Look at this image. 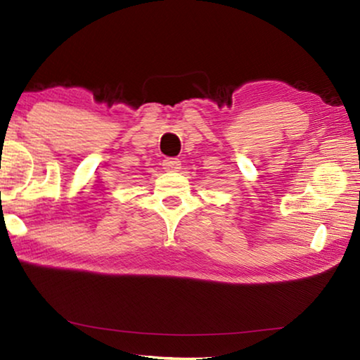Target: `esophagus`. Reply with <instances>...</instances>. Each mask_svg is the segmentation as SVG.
<instances>
[{"label":"esophagus","mask_w":360,"mask_h":360,"mask_svg":"<svg viewBox=\"0 0 360 360\" xmlns=\"http://www.w3.org/2000/svg\"><path fill=\"white\" fill-rule=\"evenodd\" d=\"M163 169H167V172H178V169H181V160L179 158H165L163 160Z\"/></svg>","instance_id":"esophagus-1"}]
</instances>
